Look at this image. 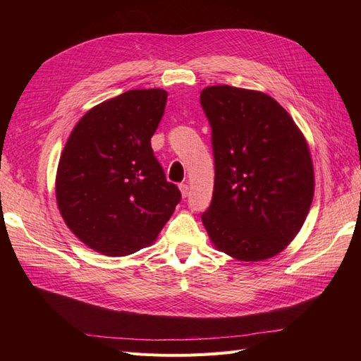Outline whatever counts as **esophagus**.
<instances>
[{
  "label": "esophagus",
  "instance_id": "1",
  "mask_svg": "<svg viewBox=\"0 0 361 361\" xmlns=\"http://www.w3.org/2000/svg\"><path fill=\"white\" fill-rule=\"evenodd\" d=\"M179 188H180V192H182V197H187L188 192H190L188 183H180V185H179Z\"/></svg>",
  "mask_w": 361,
  "mask_h": 361
}]
</instances>
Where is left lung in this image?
Wrapping results in <instances>:
<instances>
[{"mask_svg":"<svg viewBox=\"0 0 361 361\" xmlns=\"http://www.w3.org/2000/svg\"><path fill=\"white\" fill-rule=\"evenodd\" d=\"M211 126L215 182L202 221L214 245L239 260L276 256L309 214L314 178L307 143L271 96L212 85L200 93Z\"/></svg>","mask_w":361,"mask_h":361,"instance_id":"obj_1","label":"left lung"}]
</instances>
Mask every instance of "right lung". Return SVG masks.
<instances>
[{
	"mask_svg": "<svg viewBox=\"0 0 361 361\" xmlns=\"http://www.w3.org/2000/svg\"><path fill=\"white\" fill-rule=\"evenodd\" d=\"M166 102L161 89L125 92L87 111L64 146L59 209L71 231L102 255H133L154 243L182 199L150 145Z\"/></svg>",
	"mask_w": 361,
	"mask_h": 361,
	"instance_id": "right-lung-1",
	"label": "right lung"
}]
</instances>
